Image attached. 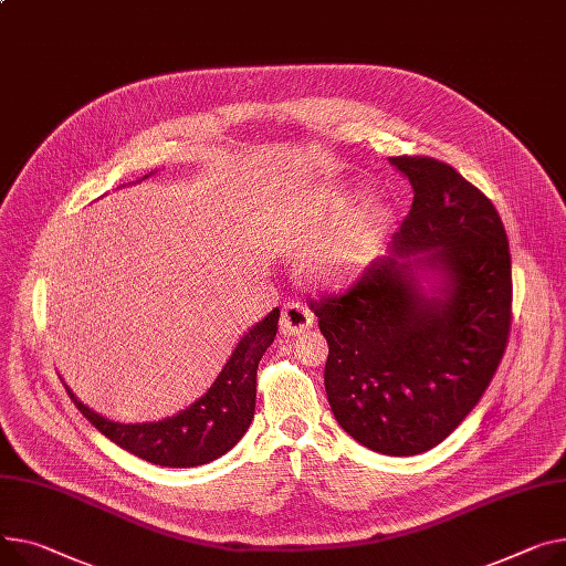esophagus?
<instances>
[{"label":"esophagus","mask_w":566,"mask_h":566,"mask_svg":"<svg viewBox=\"0 0 566 566\" xmlns=\"http://www.w3.org/2000/svg\"><path fill=\"white\" fill-rule=\"evenodd\" d=\"M314 325V314L307 310V305L297 303V300H291V303H284L282 316H280V329L282 334H303Z\"/></svg>","instance_id":"1"}]
</instances>
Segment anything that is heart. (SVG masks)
I'll list each match as a JSON object with an SVG mask.
<instances>
[{
    "label": "heart",
    "instance_id": "obj_1",
    "mask_svg": "<svg viewBox=\"0 0 566 566\" xmlns=\"http://www.w3.org/2000/svg\"><path fill=\"white\" fill-rule=\"evenodd\" d=\"M344 205L346 200L336 191H314L293 205L282 220L289 243L314 248L310 269L325 282L344 280L364 266L382 218V205L375 198H364L342 228L332 232Z\"/></svg>",
    "mask_w": 566,
    "mask_h": 566
}]
</instances>
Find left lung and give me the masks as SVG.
Returning a JSON list of instances; mask_svg holds the SVG:
<instances>
[{
	"label": "left lung",
	"instance_id": "obj_1",
	"mask_svg": "<svg viewBox=\"0 0 566 566\" xmlns=\"http://www.w3.org/2000/svg\"><path fill=\"white\" fill-rule=\"evenodd\" d=\"M413 200L396 254L428 252L443 297L417 289L409 263L375 259L342 293L310 300L327 338L334 419L375 453L407 458L441 443L478 405L505 355L512 259L503 220L453 166L405 155Z\"/></svg>",
	"mask_w": 566,
	"mask_h": 566
}]
</instances>
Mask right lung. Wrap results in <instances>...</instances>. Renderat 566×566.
Wrapping results in <instances>:
<instances>
[{"label":"right lung","instance_id":"1","mask_svg":"<svg viewBox=\"0 0 566 566\" xmlns=\"http://www.w3.org/2000/svg\"><path fill=\"white\" fill-rule=\"evenodd\" d=\"M277 318L280 310H273L259 325H254L241 338L211 389L172 419L136 426L113 423L74 398L70 389L67 396L91 426L145 462L170 469L213 462L234 448L252 423L256 368L277 334Z\"/></svg>","mask_w":566,"mask_h":566}]
</instances>
